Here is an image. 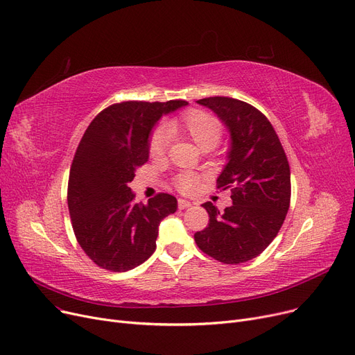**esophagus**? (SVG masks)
I'll return each mask as SVG.
<instances>
[{
    "instance_id": "1",
    "label": "esophagus",
    "mask_w": 355,
    "mask_h": 355,
    "mask_svg": "<svg viewBox=\"0 0 355 355\" xmlns=\"http://www.w3.org/2000/svg\"><path fill=\"white\" fill-rule=\"evenodd\" d=\"M178 205H179V209H187L189 207H192L193 204L191 200H187V199H179L178 200Z\"/></svg>"
}]
</instances>
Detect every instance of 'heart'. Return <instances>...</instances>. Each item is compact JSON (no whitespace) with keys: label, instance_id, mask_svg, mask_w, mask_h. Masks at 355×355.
Segmentation results:
<instances>
[{"label":"heart","instance_id":"b5f03b06","mask_svg":"<svg viewBox=\"0 0 355 355\" xmlns=\"http://www.w3.org/2000/svg\"><path fill=\"white\" fill-rule=\"evenodd\" d=\"M223 128L215 116L208 112L191 110L182 116L167 123L164 130L153 132L148 141L150 156L159 159L164 156L168 137L189 139L202 151H209L221 140ZM198 183V176L193 173H183L176 179V187L182 192H191Z\"/></svg>","mask_w":355,"mask_h":355}]
</instances>
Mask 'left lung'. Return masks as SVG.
<instances>
[{
  "label": "left lung",
  "mask_w": 355,
  "mask_h": 355,
  "mask_svg": "<svg viewBox=\"0 0 355 355\" xmlns=\"http://www.w3.org/2000/svg\"><path fill=\"white\" fill-rule=\"evenodd\" d=\"M209 108L230 134L227 164L216 182L232 188V205L204 207L209 224L195 234L205 254L225 264L257 257L275 240L291 204V168L277 134L254 107L227 96L196 101Z\"/></svg>",
  "instance_id": "left-lung-1"
}]
</instances>
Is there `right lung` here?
I'll use <instances>...</instances> for the list:
<instances>
[{"mask_svg":"<svg viewBox=\"0 0 355 355\" xmlns=\"http://www.w3.org/2000/svg\"><path fill=\"white\" fill-rule=\"evenodd\" d=\"M187 101H127L99 112L78 146L67 184L76 240L87 256L111 272H127L156 250L162 219L176 212L175 196L134 202L130 182L148 160L151 130Z\"/></svg>","mask_w":355,"mask_h":355,"instance_id":"obj_1","label":"right lung"}]
</instances>
